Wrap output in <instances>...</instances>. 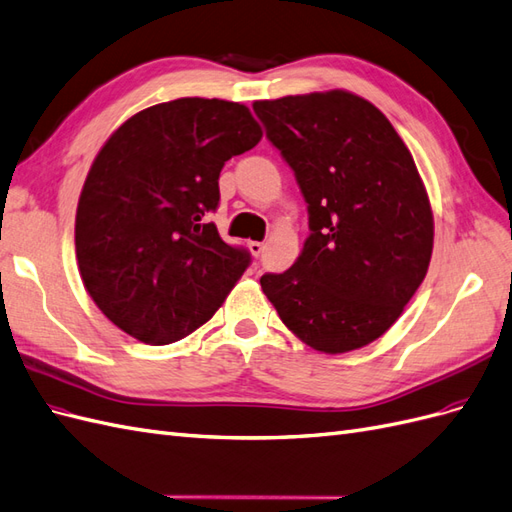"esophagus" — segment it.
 <instances>
[{
  "label": "esophagus",
  "mask_w": 512,
  "mask_h": 512,
  "mask_svg": "<svg viewBox=\"0 0 512 512\" xmlns=\"http://www.w3.org/2000/svg\"><path fill=\"white\" fill-rule=\"evenodd\" d=\"M247 247H250V252H252V256H260L262 254V250H265V243H260V241H250L247 243Z\"/></svg>",
  "instance_id": "obj_1"
}]
</instances>
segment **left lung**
<instances>
[{
	"instance_id": "left-lung-1",
	"label": "left lung",
	"mask_w": 512,
	"mask_h": 512,
	"mask_svg": "<svg viewBox=\"0 0 512 512\" xmlns=\"http://www.w3.org/2000/svg\"><path fill=\"white\" fill-rule=\"evenodd\" d=\"M254 112L310 213L301 256L262 275V293L314 351L362 349L398 321L431 262L433 209L416 161L381 109L347 90L256 101Z\"/></svg>"
}]
</instances>
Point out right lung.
<instances>
[{
	"label": "right lung",
	"mask_w": 512,
	"mask_h": 512,
	"mask_svg": "<svg viewBox=\"0 0 512 512\" xmlns=\"http://www.w3.org/2000/svg\"><path fill=\"white\" fill-rule=\"evenodd\" d=\"M262 137L250 107L187 96L137 112L94 157L75 215L79 275L124 334L170 344L204 325L250 265L206 222L224 163Z\"/></svg>",
	"instance_id": "obj_1"
}]
</instances>
